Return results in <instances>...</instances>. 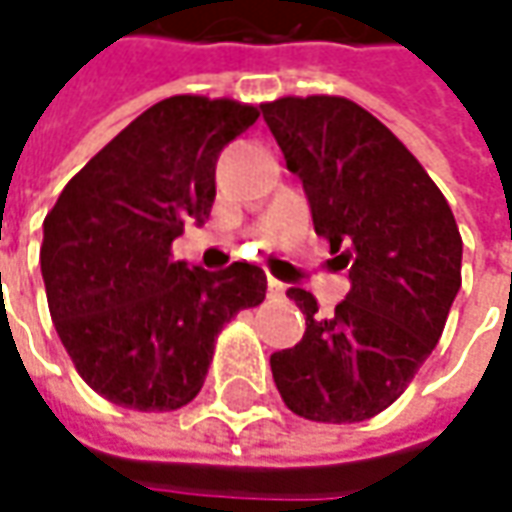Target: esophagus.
Returning <instances> with one entry per match:
<instances>
[{
  "instance_id": "34e87169",
  "label": "esophagus",
  "mask_w": 512,
  "mask_h": 512,
  "mask_svg": "<svg viewBox=\"0 0 512 512\" xmlns=\"http://www.w3.org/2000/svg\"><path fill=\"white\" fill-rule=\"evenodd\" d=\"M267 293H270V296H282V293H285V285H282L279 279H267Z\"/></svg>"
}]
</instances>
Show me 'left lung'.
I'll return each mask as SVG.
<instances>
[{"label":"left lung","mask_w":512,"mask_h":512,"mask_svg":"<svg viewBox=\"0 0 512 512\" xmlns=\"http://www.w3.org/2000/svg\"><path fill=\"white\" fill-rule=\"evenodd\" d=\"M262 116L350 279L333 316H319L313 293L287 290L307 330L270 356L273 382L296 416L364 422L402 396L439 342L462 287V236L419 159L356 102L285 96Z\"/></svg>","instance_id":"left-lung-1"}]
</instances>
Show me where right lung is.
Returning a JSON list of instances; mask_svg holds the SVG:
<instances>
[{
  "label": "right lung",
  "instance_id": "1",
  "mask_svg": "<svg viewBox=\"0 0 512 512\" xmlns=\"http://www.w3.org/2000/svg\"><path fill=\"white\" fill-rule=\"evenodd\" d=\"M256 119L259 108L233 99H162L45 216L50 319L79 376L108 402L142 413L193 402L222 325L265 299L259 265L205 270L170 256L187 222L210 219L219 153Z\"/></svg>",
  "mask_w": 512,
  "mask_h": 512
}]
</instances>
